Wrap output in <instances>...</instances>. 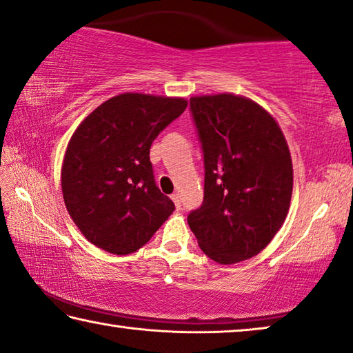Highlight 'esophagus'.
<instances>
[{
    "instance_id": "34e87169",
    "label": "esophagus",
    "mask_w": 353,
    "mask_h": 353,
    "mask_svg": "<svg viewBox=\"0 0 353 353\" xmlns=\"http://www.w3.org/2000/svg\"><path fill=\"white\" fill-rule=\"evenodd\" d=\"M171 199L174 201L176 209L181 210V209H182V203H181V196H179V193H172V194H171Z\"/></svg>"
}]
</instances>
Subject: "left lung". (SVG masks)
<instances>
[{"mask_svg":"<svg viewBox=\"0 0 353 353\" xmlns=\"http://www.w3.org/2000/svg\"><path fill=\"white\" fill-rule=\"evenodd\" d=\"M204 152V201L190 212L199 248L218 264L261 253L286 220L294 170L281 128L251 99H190Z\"/></svg>","mask_w":353,"mask_h":353,"instance_id":"8db88e82","label":"left lung"}]
</instances>
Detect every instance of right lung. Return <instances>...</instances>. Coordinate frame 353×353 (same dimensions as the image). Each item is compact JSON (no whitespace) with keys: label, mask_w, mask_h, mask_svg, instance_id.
<instances>
[{"label":"right lung","mask_w":353,"mask_h":353,"mask_svg":"<svg viewBox=\"0 0 353 353\" xmlns=\"http://www.w3.org/2000/svg\"><path fill=\"white\" fill-rule=\"evenodd\" d=\"M187 108L182 97L125 92L86 116L67 144L61 187L83 236L113 254H130L174 212L155 185L149 150Z\"/></svg>","instance_id":"obj_1"}]
</instances>
